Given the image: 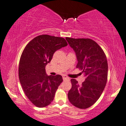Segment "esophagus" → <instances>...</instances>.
<instances>
[{"label": "esophagus", "mask_w": 126, "mask_h": 126, "mask_svg": "<svg viewBox=\"0 0 126 126\" xmlns=\"http://www.w3.org/2000/svg\"><path fill=\"white\" fill-rule=\"evenodd\" d=\"M63 80H69V78L67 77L66 76H65V75H63Z\"/></svg>", "instance_id": "34e87169"}]
</instances>
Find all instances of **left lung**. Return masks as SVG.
<instances>
[{"instance_id": "1", "label": "left lung", "mask_w": 126, "mask_h": 126, "mask_svg": "<svg viewBox=\"0 0 126 126\" xmlns=\"http://www.w3.org/2000/svg\"><path fill=\"white\" fill-rule=\"evenodd\" d=\"M78 60L76 68L82 70L86 79L79 84L72 79L68 92L70 102L80 109H86L96 102L105 88L108 78L107 57L101 47L90 39L66 37Z\"/></svg>"}]
</instances>
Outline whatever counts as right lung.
<instances>
[{
    "instance_id": "add662e5",
    "label": "right lung",
    "mask_w": 126,
    "mask_h": 126,
    "mask_svg": "<svg viewBox=\"0 0 126 126\" xmlns=\"http://www.w3.org/2000/svg\"><path fill=\"white\" fill-rule=\"evenodd\" d=\"M67 45L63 37L39 35L29 42L21 54L19 81L28 98L37 107L43 108L51 104L63 82L61 75L48 76L45 68L55 51Z\"/></svg>"
}]
</instances>
